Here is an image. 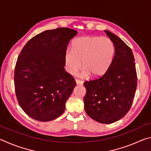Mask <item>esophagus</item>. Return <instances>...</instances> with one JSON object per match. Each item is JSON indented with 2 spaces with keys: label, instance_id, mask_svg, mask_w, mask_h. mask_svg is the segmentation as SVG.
<instances>
[{
  "label": "esophagus",
  "instance_id": "esophagus-1",
  "mask_svg": "<svg viewBox=\"0 0 151 151\" xmlns=\"http://www.w3.org/2000/svg\"><path fill=\"white\" fill-rule=\"evenodd\" d=\"M75 81H76V85H83V81H80V80H78V79H76Z\"/></svg>",
  "mask_w": 151,
  "mask_h": 151
}]
</instances>
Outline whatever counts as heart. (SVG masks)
<instances>
[{
  "label": "heart",
  "mask_w": 151,
  "mask_h": 151,
  "mask_svg": "<svg viewBox=\"0 0 151 151\" xmlns=\"http://www.w3.org/2000/svg\"><path fill=\"white\" fill-rule=\"evenodd\" d=\"M114 55L113 43L107 37H83L76 39L73 50H68L65 57V68L70 75H75L83 63V77L90 75L94 77L103 75L111 65Z\"/></svg>",
  "instance_id": "1"
}]
</instances>
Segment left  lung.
<instances>
[{
  "mask_svg": "<svg viewBox=\"0 0 151 151\" xmlns=\"http://www.w3.org/2000/svg\"><path fill=\"white\" fill-rule=\"evenodd\" d=\"M114 45L111 65L101 77L86 81L84 97L86 114L101 123L111 124L125 116L131 109L137 86L134 58L131 48L105 30Z\"/></svg>",
  "mask_w": 151,
  "mask_h": 151,
  "instance_id": "8db88e82",
  "label": "left lung"
}]
</instances>
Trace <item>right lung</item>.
<instances>
[{"label": "right lung", "instance_id": "1", "mask_svg": "<svg viewBox=\"0 0 151 151\" xmlns=\"http://www.w3.org/2000/svg\"><path fill=\"white\" fill-rule=\"evenodd\" d=\"M77 31L68 28L47 30L27 42L18 57L14 86L20 106L39 121L58 118L76 83L66 72L65 57L70 40Z\"/></svg>", "mask_w": 151, "mask_h": 151}]
</instances>
